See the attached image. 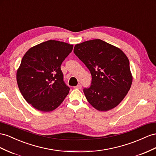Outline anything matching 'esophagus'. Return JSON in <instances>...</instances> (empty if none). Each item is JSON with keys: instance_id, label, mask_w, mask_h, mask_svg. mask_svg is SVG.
I'll return each instance as SVG.
<instances>
[{"instance_id": "obj_1", "label": "esophagus", "mask_w": 156, "mask_h": 156, "mask_svg": "<svg viewBox=\"0 0 156 156\" xmlns=\"http://www.w3.org/2000/svg\"><path fill=\"white\" fill-rule=\"evenodd\" d=\"M81 87H82V85H81V84H79V85H77V86L74 87V88H77V89H81Z\"/></svg>"}]
</instances>
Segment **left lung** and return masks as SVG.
I'll use <instances>...</instances> for the list:
<instances>
[{"label":"left lung","mask_w":156,"mask_h":156,"mask_svg":"<svg viewBox=\"0 0 156 156\" xmlns=\"http://www.w3.org/2000/svg\"><path fill=\"white\" fill-rule=\"evenodd\" d=\"M73 52L90 71L91 85L85 97L98 111L114 108L128 93L133 82L129 59L122 50L100 39L77 44Z\"/></svg>","instance_id":"8db88e82"}]
</instances>
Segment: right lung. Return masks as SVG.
Returning a JSON list of instances; mask_svg holds the SVG:
<instances>
[{"instance_id":"right-lung-1","label":"right lung","mask_w":156,"mask_h":156,"mask_svg":"<svg viewBox=\"0 0 156 156\" xmlns=\"http://www.w3.org/2000/svg\"><path fill=\"white\" fill-rule=\"evenodd\" d=\"M73 45L49 40L29 48L17 70L19 89L27 102L38 110L57 108L69 92L63 79L62 63Z\"/></svg>"}]
</instances>
